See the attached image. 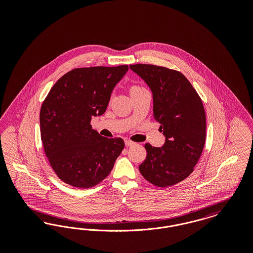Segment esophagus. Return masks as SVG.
I'll return each instance as SVG.
<instances>
[{"label":"esophagus","mask_w":253,"mask_h":253,"mask_svg":"<svg viewBox=\"0 0 253 253\" xmlns=\"http://www.w3.org/2000/svg\"><path fill=\"white\" fill-rule=\"evenodd\" d=\"M133 144H134V142H132V141L129 140V139H126V140H125V145H126V146H132Z\"/></svg>","instance_id":"1"}]
</instances>
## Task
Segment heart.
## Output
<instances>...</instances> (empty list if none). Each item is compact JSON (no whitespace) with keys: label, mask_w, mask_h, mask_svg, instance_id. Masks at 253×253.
Returning a JSON list of instances; mask_svg holds the SVG:
<instances>
[{"label":"heart","mask_w":253,"mask_h":253,"mask_svg":"<svg viewBox=\"0 0 253 253\" xmlns=\"http://www.w3.org/2000/svg\"><path fill=\"white\" fill-rule=\"evenodd\" d=\"M143 89H145V88L142 87L141 85L133 84L131 86L130 91H131V93H132V92H137V91H140V90H143Z\"/></svg>","instance_id":"heart-1"}]
</instances>
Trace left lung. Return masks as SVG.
<instances>
[{
    "instance_id": "left-lung-1",
    "label": "left lung",
    "mask_w": 253,
    "mask_h": 253,
    "mask_svg": "<svg viewBox=\"0 0 253 253\" xmlns=\"http://www.w3.org/2000/svg\"><path fill=\"white\" fill-rule=\"evenodd\" d=\"M130 68L150 86L154 119L166 141L161 148L145 144L147 157L139 171L153 185L167 188L186 179L204 149L206 114L202 99L187 78L176 70L154 64Z\"/></svg>"
}]
</instances>
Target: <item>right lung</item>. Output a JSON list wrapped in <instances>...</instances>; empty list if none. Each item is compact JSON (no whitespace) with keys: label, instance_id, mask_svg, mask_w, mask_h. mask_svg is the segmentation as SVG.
Masks as SVG:
<instances>
[{"label":"right lung","instance_id":"right-lung-1","mask_svg":"<svg viewBox=\"0 0 253 253\" xmlns=\"http://www.w3.org/2000/svg\"><path fill=\"white\" fill-rule=\"evenodd\" d=\"M128 69L127 64L75 68L50 89L40 112L41 138L62 182L88 189L111 172L124 141L101 136L90 122L105 113L113 89Z\"/></svg>","mask_w":253,"mask_h":253}]
</instances>
